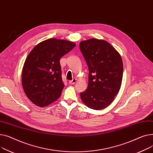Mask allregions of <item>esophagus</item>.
I'll return each instance as SVG.
<instances>
[{
  "instance_id": "34e87169",
  "label": "esophagus",
  "mask_w": 153,
  "mask_h": 153,
  "mask_svg": "<svg viewBox=\"0 0 153 153\" xmlns=\"http://www.w3.org/2000/svg\"><path fill=\"white\" fill-rule=\"evenodd\" d=\"M76 82V79L75 78H74V79H73L72 80H70V82H69V83H70V85H74V84Z\"/></svg>"
}]
</instances>
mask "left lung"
<instances>
[{"label":"left lung","mask_w":153,"mask_h":153,"mask_svg":"<svg viewBox=\"0 0 153 153\" xmlns=\"http://www.w3.org/2000/svg\"><path fill=\"white\" fill-rule=\"evenodd\" d=\"M79 49L88 69V86L80 93L89 108L101 110L108 106L120 90L123 62L119 53L104 40L95 38L81 41Z\"/></svg>","instance_id":"obj_1"}]
</instances>
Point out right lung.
I'll return each mask as SVG.
<instances>
[{"instance_id":"right-lung-1","label":"right lung","mask_w":153,"mask_h":153,"mask_svg":"<svg viewBox=\"0 0 153 153\" xmlns=\"http://www.w3.org/2000/svg\"><path fill=\"white\" fill-rule=\"evenodd\" d=\"M75 46L73 42L51 38L36 46L27 57L22 71V86L29 100L39 107L56 101L64 84L60 58Z\"/></svg>"}]
</instances>
